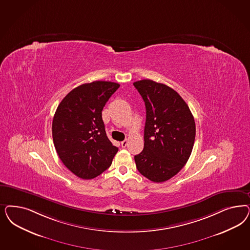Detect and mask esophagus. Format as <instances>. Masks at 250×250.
Here are the masks:
<instances>
[{
    "label": "esophagus",
    "mask_w": 250,
    "mask_h": 250,
    "mask_svg": "<svg viewBox=\"0 0 250 250\" xmlns=\"http://www.w3.org/2000/svg\"><path fill=\"white\" fill-rule=\"evenodd\" d=\"M121 145L122 148H125L128 145V140H124L123 142H121Z\"/></svg>",
    "instance_id": "34e87169"
}]
</instances>
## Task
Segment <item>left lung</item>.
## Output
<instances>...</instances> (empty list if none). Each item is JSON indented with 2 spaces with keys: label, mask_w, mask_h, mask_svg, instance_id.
Returning <instances> with one entry per match:
<instances>
[{
  "label": "left lung",
  "mask_w": 250,
  "mask_h": 250,
  "mask_svg": "<svg viewBox=\"0 0 250 250\" xmlns=\"http://www.w3.org/2000/svg\"><path fill=\"white\" fill-rule=\"evenodd\" d=\"M146 108L145 147L134 156L138 171L160 183L176 176L188 160L196 126L188 105L174 89L145 79L133 83Z\"/></svg>",
  "instance_id": "left-lung-1"
}]
</instances>
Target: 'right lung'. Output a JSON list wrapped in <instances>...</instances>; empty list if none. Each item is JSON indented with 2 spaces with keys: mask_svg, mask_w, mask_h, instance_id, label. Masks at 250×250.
<instances>
[{
  "mask_svg": "<svg viewBox=\"0 0 250 250\" xmlns=\"http://www.w3.org/2000/svg\"><path fill=\"white\" fill-rule=\"evenodd\" d=\"M120 84L95 81L73 89L57 107L52 137L60 159L75 176L92 179L107 169L119 148L105 133L102 110Z\"/></svg>",
  "mask_w": 250,
  "mask_h": 250,
  "instance_id": "right-lung-1",
  "label": "right lung"
}]
</instances>
